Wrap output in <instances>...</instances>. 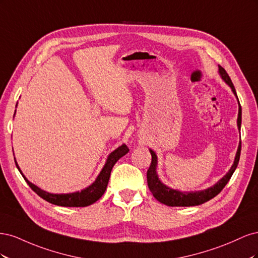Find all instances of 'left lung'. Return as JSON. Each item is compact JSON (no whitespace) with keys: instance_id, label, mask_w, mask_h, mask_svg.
I'll return each instance as SVG.
<instances>
[{"instance_id":"8db88e82","label":"left lung","mask_w":258,"mask_h":258,"mask_svg":"<svg viewBox=\"0 0 258 258\" xmlns=\"http://www.w3.org/2000/svg\"><path fill=\"white\" fill-rule=\"evenodd\" d=\"M218 73H220L221 77L225 81V83L231 88L232 92L235 93L236 98L238 99L235 86H233L227 72H226L225 69L222 68L221 66H218ZM238 103H239V113H238L237 123H238V128L240 130L242 112H241V105L239 102V99H238ZM150 152L152 155V162H151L150 169L147 170L146 175H147L148 188H150V190L152 191L153 196L159 202H161V204L169 206V207H192V206L202 205V204H205V202L214 198L216 195H218L223 190L226 184L229 182L231 175L233 174V172H235V170L239 163L240 153H241V141L238 146V151L236 154L235 161H233V165L229 169L228 173L225 176H223L215 185L209 187V188H207L205 190H200V191H190V192L179 191L176 189L170 188V187L161 183V181L158 178L157 172H156V168H157V156H156L154 151L150 150Z\"/></svg>"}]
</instances>
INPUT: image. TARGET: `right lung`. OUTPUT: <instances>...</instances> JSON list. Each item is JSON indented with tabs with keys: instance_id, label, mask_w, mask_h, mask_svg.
Listing matches in <instances>:
<instances>
[{
	"instance_id": "add662e5",
	"label": "right lung",
	"mask_w": 258,
	"mask_h": 258,
	"mask_svg": "<svg viewBox=\"0 0 258 258\" xmlns=\"http://www.w3.org/2000/svg\"><path fill=\"white\" fill-rule=\"evenodd\" d=\"M128 152H129V148L124 144H122L118 148H116L114 152H112L110 155H108L105 165L103 169L101 170V172L96 178V181L93 182L90 186H88L87 188H85L81 191L71 192V194H50L41 188H38L36 185L28 181V178L22 174L16 160H15V162H16V166L19 170V172L21 173L23 178L26 179L28 185L32 188L33 191H35L38 196L43 198L44 200L50 202L52 205L60 206V207H87L95 204L97 200H99L101 197H102V195L106 190L108 179H110L111 171L114 165L117 162V160L121 158L122 156L126 155Z\"/></svg>"
}]
</instances>
